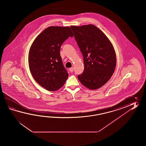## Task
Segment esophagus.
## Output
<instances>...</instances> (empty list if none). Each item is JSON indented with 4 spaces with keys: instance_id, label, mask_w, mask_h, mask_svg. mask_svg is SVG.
<instances>
[{
    "instance_id": "34e87169",
    "label": "esophagus",
    "mask_w": 146,
    "mask_h": 146,
    "mask_svg": "<svg viewBox=\"0 0 146 146\" xmlns=\"http://www.w3.org/2000/svg\"><path fill=\"white\" fill-rule=\"evenodd\" d=\"M74 68L73 67L69 68V71L71 72H74Z\"/></svg>"
}]
</instances>
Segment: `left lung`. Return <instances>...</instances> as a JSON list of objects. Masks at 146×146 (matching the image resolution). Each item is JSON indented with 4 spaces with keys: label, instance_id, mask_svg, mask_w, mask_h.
I'll use <instances>...</instances> for the list:
<instances>
[{
    "label": "left lung",
    "instance_id": "1",
    "mask_svg": "<svg viewBox=\"0 0 146 146\" xmlns=\"http://www.w3.org/2000/svg\"><path fill=\"white\" fill-rule=\"evenodd\" d=\"M70 28L84 57V71L78 78L84 87L98 89L114 73L116 64L114 48L102 31L94 25Z\"/></svg>",
    "mask_w": 146,
    "mask_h": 146
}]
</instances>
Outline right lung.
<instances>
[{
  "instance_id": "add662e5",
  "label": "right lung",
  "mask_w": 146,
  "mask_h": 146,
  "mask_svg": "<svg viewBox=\"0 0 146 146\" xmlns=\"http://www.w3.org/2000/svg\"><path fill=\"white\" fill-rule=\"evenodd\" d=\"M74 36L70 28L52 26L45 29L34 40L29 53V66L35 80L48 91L63 86L68 73L60 55L62 44Z\"/></svg>"
}]
</instances>
